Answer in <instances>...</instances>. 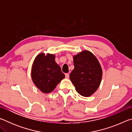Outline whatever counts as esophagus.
<instances>
[{
	"instance_id": "34e87169",
	"label": "esophagus",
	"mask_w": 132,
	"mask_h": 132,
	"mask_svg": "<svg viewBox=\"0 0 132 132\" xmlns=\"http://www.w3.org/2000/svg\"><path fill=\"white\" fill-rule=\"evenodd\" d=\"M65 77H66V79H69V73H66V74H65Z\"/></svg>"
}]
</instances>
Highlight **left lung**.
<instances>
[{
	"mask_svg": "<svg viewBox=\"0 0 132 132\" xmlns=\"http://www.w3.org/2000/svg\"><path fill=\"white\" fill-rule=\"evenodd\" d=\"M75 69L70 74L71 81L77 92L90 97L97 90L101 81L102 71L97 58L88 51L74 56Z\"/></svg>",
	"mask_w": 132,
	"mask_h": 132,
	"instance_id": "obj_1",
	"label": "left lung"
}]
</instances>
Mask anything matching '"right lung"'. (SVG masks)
I'll return each instance as SVG.
<instances>
[{"instance_id": "add662e5", "label": "right lung", "mask_w": 132, "mask_h": 132, "mask_svg": "<svg viewBox=\"0 0 132 132\" xmlns=\"http://www.w3.org/2000/svg\"><path fill=\"white\" fill-rule=\"evenodd\" d=\"M54 55L40 53L32 64L31 77L35 86L44 93H50L64 78L61 68L55 62Z\"/></svg>"}]
</instances>
